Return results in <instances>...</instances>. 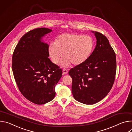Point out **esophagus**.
I'll use <instances>...</instances> for the list:
<instances>
[{
	"label": "esophagus",
	"instance_id": "esophagus-1",
	"mask_svg": "<svg viewBox=\"0 0 132 132\" xmlns=\"http://www.w3.org/2000/svg\"><path fill=\"white\" fill-rule=\"evenodd\" d=\"M62 72H63V74L66 75V74H67L68 73V71L67 70L64 69H63V70H62Z\"/></svg>",
	"mask_w": 132,
	"mask_h": 132
}]
</instances>
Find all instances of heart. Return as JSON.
<instances>
[{"instance_id": "1", "label": "heart", "mask_w": 132, "mask_h": 132, "mask_svg": "<svg viewBox=\"0 0 132 132\" xmlns=\"http://www.w3.org/2000/svg\"><path fill=\"white\" fill-rule=\"evenodd\" d=\"M94 41L91 37L76 34H63L58 36L54 43L48 47V53L52 62L57 64L62 57L61 65L67 67L71 63L78 65L85 62L93 51Z\"/></svg>"}]
</instances>
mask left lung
I'll list each match as a JSON object with an SVG mask.
<instances>
[{
    "label": "left lung",
    "instance_id": "left-lung-1",
    "mask_svg": "<svg viewBox=\"0 0 132 132\" xmlns=\"http://www.w3.org/2000/svg\"><path fill=\"white\" fill-rule=\"evenodd\" d=\"M96 45L83 63L72 68V92L75 100L85 104H93L104 98L113 85L116 71L115 53L107 38L91 31Z\"/></svg>",
    "mask_w": 132,
    "mask_h": 132
}]
</instances>
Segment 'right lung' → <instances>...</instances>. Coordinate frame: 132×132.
<instances>
[{"mask_svg": "<svg viewBox=\"0 0 132 132\" xmlns=\"http://www.w3.org/2000/svg\"><path fill=\"white\" fill-rule=\"evenodd\" d=\"M52 31L40 28L26 33L12 55V72L19 90L37 104H46L54 98L55 86L62 74V70L49 59V45L43 40Z\"/></svg>", "mask_w": 132, "mask_h": 132, "instance_id": "obj_1", "label": "right lung"}]
</instances>
